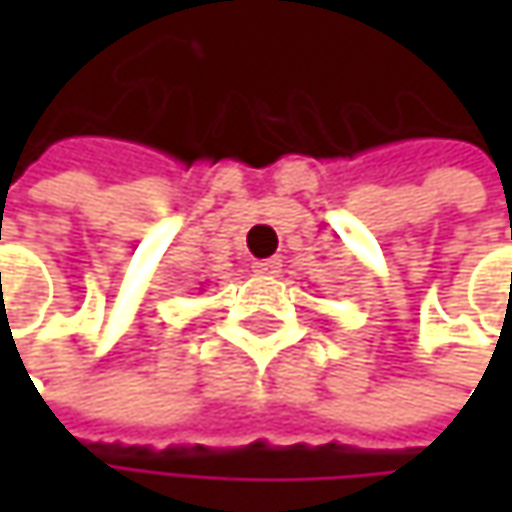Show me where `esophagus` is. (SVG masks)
<instances>
[{
    "label": "esophagus",
    "instance_id": "obj_1",
    "mask_svg": "<svg viewBox=\"0 0 512 512\" xmlns=\"http://www.w3.org/2000/svg\"><path fill=\"white\" fill-rule=\"evenodd\" d=\"M282 270V259L279 256H273V259H259V262H253V273H265V276H276Z\"/></svg>",
    "mask_w": 512,
    "mask_h": 512
}]
</instances>
